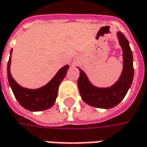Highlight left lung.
I'll return each instance as SVG.
<instances>
[{"label": "left lung", "instance_id": "obj_1", "mask_svg": "<svg viewBox=\"0 0 147 147\" xmlns=\"http://www.w3.org/2000/svg\"><path fill=\"white\" fill-rule=\"evenodd\" d=\"M117 34L122 49L123 69L120 78L113 85L108 87H98L93 85L85 72L78 68L80 76L78 80V86L81 97L91 107L103 109L116 107L126 95L134 79V60L129 43L123 33L118 31Z\"/></svg>", "mask_w": 147, "mask_h": 147}]
</instances>
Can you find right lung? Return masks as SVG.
Returning <instances> with one entry per match:
<instances>
[{"label": "right lung", "instance_id": "obj_1", "mask_svg": "<svg viewBox=\"0 0 147 147\" xmlns=\"http://www.w3.org/2000/svg\"><path fill=\"white\" fill-rule=\"evenodd\" d=\"M12 52L13 49L10 50L7 65V75L9 86L18 102L22 107L31 112H39L52 108L57 97L59 86L66 75L69 65H66L61 68L56 75L44 86L37 89H29L19 85L12 76L10 73Z\"/></svg>", "mask_w": 147, "mask_h": 147}]
</instances>
